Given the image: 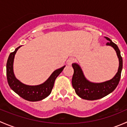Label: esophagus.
I'll list each match as a JSON object with an SVG mask.
<instances>
[{
  "label": "esophagus",
  "instance_id": "34e87169",
  "mask_svg": "<svg viewBox=\"0 0 127 127\" xmlns=\"http://www.w3.org/2000/svg\"><path fill=\"white\" fill-rule=\"evenodd\" d=\"M74 61H75V60H74V58H71L68 59L67 61V64L68 65H71L73 63H74Z\"/></svg>",
  "mask_w": 127,
  "mask_h": 127
}]
</instances>
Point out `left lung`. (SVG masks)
Returning <instances> with one entry per match:
<instances>
[{
  "label": "left lung",
  "instance_id": "obj_1",
  "mask_svg": "<svg viewBox=\"0 0 127 127\" xmlns=\"http://www.w3.org/2000/svg\"><path fill=\"white\" fill-rule=\"evenodd\" d=\"M109 42L107 45L111 46L116 50L119 61V66L117 74L112 79L101 83H93L85 77L82 70L79 64L73 63L74 74L72 79V85L76 94L81 98L87 100H96L106 96L112 93L118 85L122 70V58L120 52L116 43L112 42L109 38L105 37Z\"/></svg>",
  "mask_w": 127,
  "mask_h": 127
}]
</instances>
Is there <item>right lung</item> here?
I'll use <instances>...</instances> for the list:
<instances>
[{
  "label": "right lung",
  "mask_w": 127,
  "mask_h": 127,
  "mask_svg": "<svg viewBox=\"0 0 127 127\" xmlns=\"http://www.w3.org/2000/svg\"><path fill=\"white\" fill-rule=\"evenodd\" d=\"M20 46L11 53L8 56L7 63V77L8 85L11 90L17 93L20 96L29 101H38L47 98L52 92L55 81L60 73L63 71L65 66L58 69L53 72L45 82L38 85H28L23 84L18 80L13 72V61L15 55Z\"/></svg>",
  "instance_id": "obj_1"
}]
</instances>
